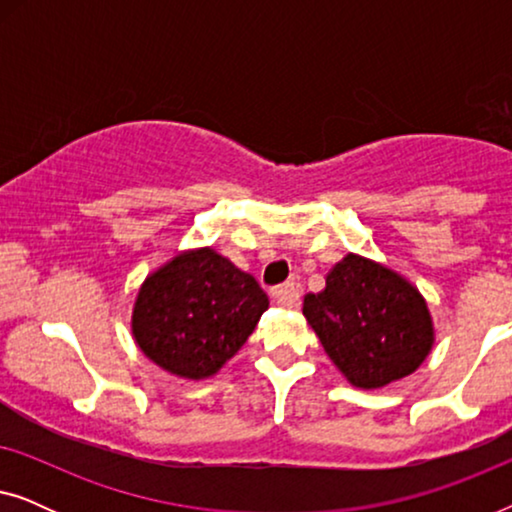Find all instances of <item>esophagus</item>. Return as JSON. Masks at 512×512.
<instances>
[{
  "label": "esophagus",
  "instance_id": "esophagus-1",
  "mask_svg": "<svg viewBox=\"0 0 512 512\" xmlns=\"http://www.w3.org/2000/svg\"><path fill=\"white\" fill-rule=\"evenodd\" d=\"M272 298H275L277 305L286 307V310H296V307L300 305V286L293 282L277 286V289L272 291Z\"/></svg>",
  "mask_w": 512,
  "mask_h": 512
}]
</instances>
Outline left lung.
<instances>
[{
	"label": "left lung",
	"instance_id": "obj_1",
	"mask_svg": "<svg viewBox=\"0 0 512 512\" xmlns=\"http://www.w3.org/2000/svg\"><path fill=\"white\" fill-rule=\"evenodd\" d=\"M303 317L345 380L366 391L415 373L436 342L422 291L354 251L328 270L324 289L303 298Z\"/></svg>",
	"mask_w": 512,
	"mask_h": 512
}]
</instances>
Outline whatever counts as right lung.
<instances>
[{"mask_svg":"<svg viewBox=\"0 0 512 512\" xmlns=\"http://www.w3.org/2000/svg\"><path fill=\"white\" fill-rule=\"evenodd\" d=\"M268 305L256 279L216 249H184L139 284L132 340L165 373L200 382L240 352Z\"/></svg>","mask_w":512,"mask_h":512,"instance_id":"add662e5","label":"right lung"}]
</instances>
